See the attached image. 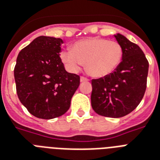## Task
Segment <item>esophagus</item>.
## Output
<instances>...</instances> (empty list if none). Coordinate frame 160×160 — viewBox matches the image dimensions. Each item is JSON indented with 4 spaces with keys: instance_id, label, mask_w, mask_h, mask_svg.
<instances>
[{
    "instance_id": "obj_1",
    "label": "esophagus",
    "mask_w": 160,
    "mask_h": 160,
    "mask_svg": "<svg viewBox=\"0 0 160 160\" xmlns=\"http://www.w3.org/2000/svg\"><path fill=\"white\" fill-rule=\"evenodd\" d=\"M88 81H89V80H88L87 78H84V77L80 78V82H88Z\"/></svg>"
}]
</instances>
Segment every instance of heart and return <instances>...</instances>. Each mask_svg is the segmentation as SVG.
<instances>
[{
    "mask_svg": "<svg viewBox=\"0 0 160 160\" xmlns=\"http://www.w3.org/2000/svg\"><path fill=\"white\" fill-rule=\"evenodd\" d=\"M59 58L69 72H79L86 63V69L91 76L102 78L118 68L122 61V48L115 41L91 38L75 42L72 50L61 51Z\"/></svg>",
    "mask_w": 160,
    "mask_h": 160,
    "instance_id": "heart-1",
    "label": "heart"
}]
</instances>
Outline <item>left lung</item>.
<instances>
[{"mask_svg":"<svg viewBox=\"0 0 160 160\" xmlns=\"http://www.w3.org/2000/svg\"><path fill=\"white\" fill-rule=\"evenodd\" d=\"M122 48V61L111 74L93 79L91 96L92 109L109 118H121L133 111L146 89L149 63L137 44L120 33L114 35Z\"/></svg>","mask_w":160,"mask_h":160,"instance_id":"1","label":"left lung"}]
</instances>
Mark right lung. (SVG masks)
<instances>
[{
    "label": "right lung",
    "instance_id": "add662e5",
    "mask_svg": "<svg viewBox=\"0 0 160 160\" xmlns=\"http://www.w3.org/2000/svg\"><path fill=\"white\" fill-rule=\"evenodd\" d=\"M61 38L40 36L18 53L14 74L17 95L37 118L51 119L70 107L78 75L68 72L59 58Z\"/></svg>",
    "mask_w": 160,
    "mask_h": 160
}]
</instances>
